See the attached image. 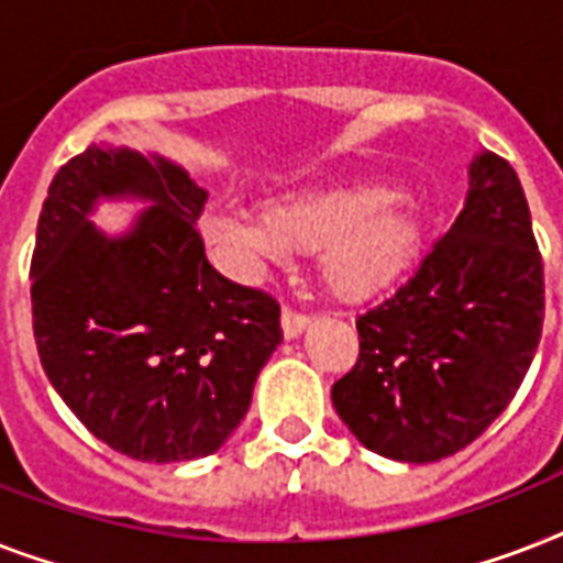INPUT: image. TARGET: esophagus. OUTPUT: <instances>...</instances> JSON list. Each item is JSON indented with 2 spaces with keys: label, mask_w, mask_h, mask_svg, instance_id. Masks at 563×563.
I'll list each match as a JSON object with an SVG mask.
<instances>
[{
  "label": "esophagus",
  "mask_w": 563,
  "mask_h": 563,
  "mask_svg": "<svg viewBox=\"0 0 563 563\" xmlns=\"http://www.w3.org/2000/svg\"><path fill=\"white\" fill-rule=\"evenodd\" d=\"M309 324V316H303V312H295V309H283V335L286 339H298L303 330H307Z\"/></svg>",
  "instance_id": "obj_1"
}]
</instances>
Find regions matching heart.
<instances>
[{
	"instance_id": "obj_1",
	"label": "heart",
	"mask_w": 563,
	"mask_h": 563,
	"mask_svg": "<svg viewBox=\"0 0 563 563\" xmlns=\"http://www.w3.org/2000/svg\"><path fill=\"white\" fill-rule=\"evenodd\" d=\"M212 245L245 263L277 260L286 247L321 251V277L339 298H371L409 272L420 247V219L402 195L379 184H339L274 198L263 221L203 216Z\"/></svg>"
}]
</instances>
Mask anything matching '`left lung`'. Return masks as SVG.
<instances>
[{"label":"left lung","instance_id":"left-lung-1","mask_svg":"<svg viewBox=\"0 0 563 563\" xmlns=\"http://www.w3.org/2000/svg\"><path fill=\"white\" fill-rule=\"evenodd\" d=\"M356 330L360 360L333 385V406L374 453L441 462L503 415L543 330V260L508 161L482 152L471 163L453 228Z\"/></svg>","mask_w":563,"mask_h":563}]
</instances>
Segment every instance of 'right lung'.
<instances>
[{
	"instance_id": "1",
	"label": "right lung",
	"mask_w": 563,
	"mask_h": 563,
	"mask_svg": "<svg viewBox=\"0 0 563 563\" xmlns=\"http://www.w3.org/2000/svg\"><path fill=\"white\" fill-rule=\"evenodd\" d=\"M101 197L152 200L122 238ZM207 192L157 154L90 145L48 187L31 256L34 342L92 435L136 462L216 453L283 342L272 295L221 277L195 228Z\"/></svg>"
}]
</instances>
